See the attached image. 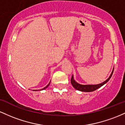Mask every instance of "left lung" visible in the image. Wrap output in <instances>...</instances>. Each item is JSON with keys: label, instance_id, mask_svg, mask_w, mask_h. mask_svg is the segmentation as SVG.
<instances>
[{"label": "left lung", "instance_id": "obj_1", "mask_svg": "<svg viewBox=\"0 0 125 125\" xmlns=\"http://www.w3.org/2000/svg\"><path fill=\"white\" fill-rule=\"evenodd\" d=\"M113 70H114V68H113V71H112L111 74L109 76V77L106 80V81H104V82L102 83L98 84H80L78 83L77 82L75 81V80L74 79L73 75H72V77L71 79V84L74 87V88L75 89L77 90L81 91V92H93V91L96 90L98 89L99 88L101 87L102 86H103V85L105 84L106 83L108 82V81L110 80V78H111L112 74H113Z\"/></svg>", "mask_w": 125, "mask_h": 125}]
</instances>
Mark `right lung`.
I'll return each instance as SVG.
<instances>
[{"label": "right lung", "instance_id": "add662e5", "mask_svg": "<svg viewBox=\"0 0 125 125\" xmlns=\"http://www.w3.org/2000/svg\"><path fill=\"white\" fill-rule=\"evenodd\" d=\"M50 83H49L48 84V85H47V86H46V87H45L44 88H43V89H42L41 90H45V89H47V88L49 86V85H50Z\"/></svg>", "mask_w": 125, "mask_h": 125}]
</instances>
